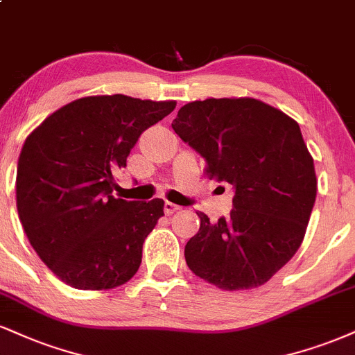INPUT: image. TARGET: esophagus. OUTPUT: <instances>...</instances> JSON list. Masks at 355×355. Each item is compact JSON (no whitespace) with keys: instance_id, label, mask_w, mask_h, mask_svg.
Wrapping results in <instances>:
<instances>
[{"instance_id":"esophagus-1","label":"esophagus","mask_w":355,"mask_h":355,"mask_svg":"<svg viewBox=\"0 0 355 355\" xmlns=\"http://www.w3.org/2000/svg\"><path fill=\"white\" fill-rule=\"evenodd\" d=\"M180 210V207H178V205H175V203H172V202H165L164 203V211H165V215H173L175 211H178Z\"/></svg>"}]
</instances>
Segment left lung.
<instances>
[{"label": "left lung", "mask_w": 355, "mask_h": 355, "mask_svg": "<svg viewBox=\"0 0 355 355\" xmlns=\"http://www.w3.org/2000/svg\"><path fill=\"white\" fill-rule=\"evenodd\" d=\"M173 130L203 157L205 175L233 187V210L185 245L196 276L226 291L258 288L300 250L318 180L300 123L253 97L189 102Z\"/></svg>", "instance_id": "obj_1"}]
</instances>
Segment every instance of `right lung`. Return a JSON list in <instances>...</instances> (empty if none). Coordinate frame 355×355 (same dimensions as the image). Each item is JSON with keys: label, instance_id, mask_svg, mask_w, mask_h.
I'll return each mask as SVG.
<instances>
[{"label": "right lung", "instance_id": "1", "mask_svg": "<svg viewBox=\"0 0 355 355\" xmlns=\"http://www.w3.org/2000/svg\"><path fill=\"white\" fill-rule=\"evenodd\" d=\"M175 101L114 94L72 101L42 121L21 148L16 207L29 243L62 283L112 289L139 271L164 200L114 198V173L140 134Z\"/></svg>", "mask_w": 355, "mask_h": 355}]
</instances>
